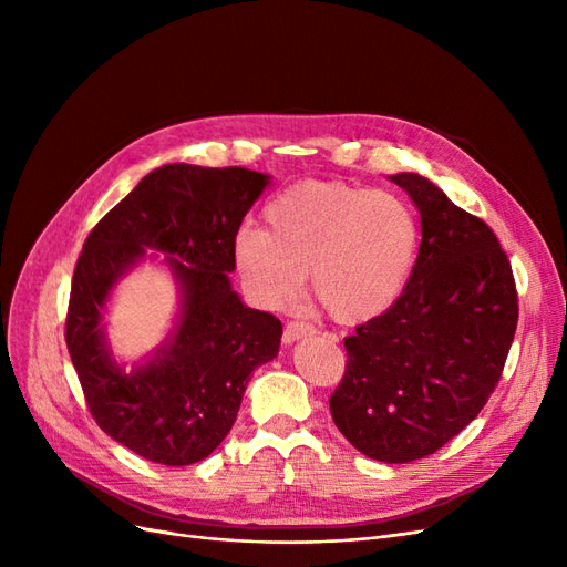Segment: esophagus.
<instances>
[{"label":"esophagus","instance_id":"1","mask_svg":"<svg viewBox=\"0 0 567 567\" xmlns=\"http://www.w3.org/2000/svg\"><path fill=\"white\" fill-rule=\"evenodd\" d=\"M315 333V326L312 323H305V321H288L286 329H284V342H296L300 338H307Z\"/></svg>","mask_w":567,"mask_h":567}]
</instances>
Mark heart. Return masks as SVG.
Listing matches in <instances>:
<instances>
[{"instance_id":"1","label":"heart","mask_w":567,"mask_h":567,"mask_svg":"<svg viewBox=\"0 0 567 567\" xmlns=\"http://www.w3.org/2000/svg\"><path fill=\"white\" fill-rule=\"evenodd\" d=\"M267 229H241L234 265L267 305L293 300L310 271L319 305L340 323L390 310L414 271L421 227L411 205L346 182H300L265 205Z\"/></svg>"}]
</instances>
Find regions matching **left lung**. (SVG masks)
<instances>
[{"instance_id": "8db88e82", "label": "left lung", "mask_w": 567, "mask_h": 567, "mask_svg": "<svg viewBox=\"0 0 567 567\" xmlns=\"http://www.w3.org/2000/svg\"><path fill=\"white\" fill-rule=\"evenodd\" d=\"M421 213L414 271L390 310L346 338L331 416L354 450L409 463L444 447L489 400L518 326L499 238L416 173L390 177Z\"/></svg>"}]
</instances>
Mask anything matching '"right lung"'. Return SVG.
<instances>
[{
	"label": "right lung",
	"mask_w": 567,
	"mask_h": 567,
	"mask_svg": "<svg viewBox=\"0 0 567 567\" xmlns=\"http://www.w3.org/2000/svg\"><path fill=\"white\" fill-rule=\"evenodd\" d=\"M269 175L173 163L148 173L90 231L78 257L65 346L101 431L163 466H188L227 437L250 373L281 346V321L231 288L234 238ZM165 251L181 319L148 363L117 368L103 336L105 300L145 248Z\"/></svg>",
	"instance_id": "obj_1"
}]
</instances>
